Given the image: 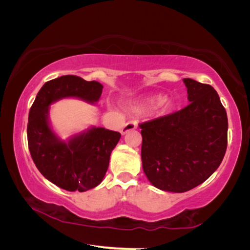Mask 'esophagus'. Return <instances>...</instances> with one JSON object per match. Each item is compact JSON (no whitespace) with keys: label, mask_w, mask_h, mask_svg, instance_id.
<instances>
[{"label":"esophagus","mask_w":250,"mask_h":250,"mask_svg":"<svg viewBox=\"0 0 250 250\" xmlns=\"http://www.w3.org/2000/svg\"><path fill=\"white\" fill-rule=\"evenodd\" d=\"M137 128H138L137 122H135V121H129V122H126V124L124 126H122L121 130H120V132H121V134H125L126 132H128V131L134 130V129H137Z\"/></svg>","instance_id":"34e87169"}]
</instances>
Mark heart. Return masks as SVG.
Returning <instances> with one entry per match:
<instances>
[{
  "label": "heart",
  "instance_id": "heart-1",
  "mask_svg": "<svg viewBox=\"0 0 250 250\" xmlns=\"http://www.w3.org/2000/svg\"><path fill=\"white\" fill-rule=\"evenodd\" d=\"M164 101V97L163 96H156L152 100V103L155 104H161ZM172 109V104L171 103H167V104H163V112H167L170 111Z\"/></svg>",
  "mask_w": 250,
  "mask_h": 250
}]
</instances>
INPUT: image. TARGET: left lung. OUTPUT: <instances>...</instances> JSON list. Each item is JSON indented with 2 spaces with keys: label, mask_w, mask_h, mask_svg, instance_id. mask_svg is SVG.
I'll return each instance as SVG.
<instances>
[{
  "label": "left lung",
  "mask_w": 250,
  "mask_h": 250,
  "mask_svg": "<svg viewBox=\"0 0 250 250\" xmlns=\"http://www.w3.org/2000/svg\"><path fill=\"white\" fill-rule=\"evenodd\" d=\"M189 104L180 111L139 125L142 167L162 191L183 193L205 182L222 163L228 120L213 87L184 78Z\"/></svg>",
  "instance_id": "left-lung-1"
}]
</instances>
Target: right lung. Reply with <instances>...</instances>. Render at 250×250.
Returning a JSON list of instances; mask_svg holds the SVG:
<instances>
[{"instance_id": "obj_1", "label": "right lung", "mask_w": 250, "mask_h": 250, "mask_svg": "<svg viewBox=\"0 0 250 250\" xmlns=\"http://www.w3.org/2000/svg\"><path fill=\"white\" fill-rule=\"evenodd\" d=\"M103 88L98 82L62 76L44 83L29 110L27 141L34 163L45 179L66 191L86 192L103 182L121 134L92 126L62 140L50 126L49 105L70 97L96 104Z\"/></svg>"}]
</instances>
